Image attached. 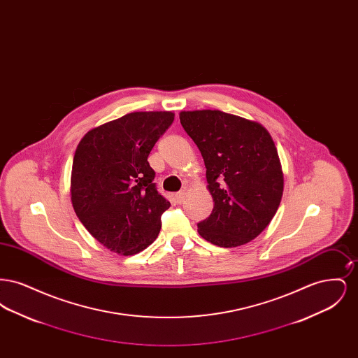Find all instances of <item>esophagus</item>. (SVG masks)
<instances>
[{"instance_id":"obj_1","label":"esophagus","mask_w":358,"mask_h":358,"mask_svg":"<svg viewBox=\"0 0 358 358\" xmlns=\"http://www.w3.org/2000/svg\"><path fill=\"white\" fill-rule=\"evenodd\" d=\"M174 197H176V203H177V204H182L184 200H185V192H180V193H177Z\"/></svg>"}]
</instances>
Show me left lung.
Segmentation results:
<instances>
[{"instance_id":"obj_1","label":"left lung","mask_w":358,"mask_h":358,"mask_svg":"<svg viewBox=\"0 0 358 358\" xmlns=\"http://www.w3.org/2000/svg\"><path fill=\"white\" fill-rule=\"evenodd\" d=\"M180 122L204 158L213 210L199 222L206 241L232 248L259 236L283 194L273 138L259 122L220 110L181 111Z\"/></svg>"}]
</instances>
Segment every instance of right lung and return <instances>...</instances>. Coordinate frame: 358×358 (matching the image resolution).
<instances>
[{"label": "right lung", "mask_w": 358, "mask_h": 358, "mask_svg": "<svg viewBox=\"0 0 358 358\" xmlns=\"http://www.w3.org/2000/svg\"><path fill=\"white\" fill-rule=\"evenodd\" d=\"M174 120L171 111H136L91 129L80 139L71 171V201L85 229L111 252L136 255L161 229L171 206L148 162Z\"/></svg>", "instance_id": "add662e5"}]
</instances>
